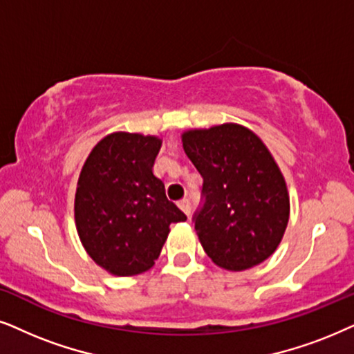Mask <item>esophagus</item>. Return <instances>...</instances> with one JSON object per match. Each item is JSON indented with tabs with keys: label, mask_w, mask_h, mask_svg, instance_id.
Here are the masks:
<instances>
[{
	"label": "esophagus",
	"mask_w": 354,
	"mask_h": 354,
	"mask_svg": "<svg viewBox=\"0 0 354 354\" xmlns=\"http://www.w3.org/2000/svg\"><path fill=\"white\" fill-rule=\"evenodd\" d=\"M178 207H180V209L185 212V214L189 216V214H191V202L187 201V199H185V201H181V202H178Z\"/></svg>",
	"instance_id": "esophagus-1"
}]
</instances>
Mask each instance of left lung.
I'll return each instance as SVG.
<instances>
[{
  "instance_id": "8db88e82",
  "label": "left lung",
  "mask_w": 354,
  "mask_h": 354,
  "mask_svg": "<svg viewBox=\"0 0 354 354\" xmlns=\"http://www.w3.org/2000/svg\"><path fill=\"white\" fill-rule=\"evenodd\" d=\"M183 147L204 186L192 223L216 266L244 270L272 256L288 225L283 176L266 145L239 124L187 131Z\"/></svg>"
}]
</instances>
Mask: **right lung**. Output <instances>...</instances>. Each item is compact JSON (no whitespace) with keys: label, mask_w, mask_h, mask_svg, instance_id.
Segmentation results:
<instances>
[{"label":"right lung","mask_w":354,"mask_h":354,"mask_svg":"<svg viewBox=\"0 0 354 354\" xmlns=\"http://www.w3.org/2000/svg\"><path fill=\"white\" fill-rule=\"evenodd\" d=\"M162 140L115 133L88 155L75 191V226L93 261L113 275L128 277L153 266L169 225L186 215L167 199L152 171Z\"/></svg>","instance_id":"right-lung-1"}]
</instances>
